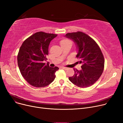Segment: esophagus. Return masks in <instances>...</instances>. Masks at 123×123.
Wrapping results in <instances>:
<instances>
[{"mask_svg":"<svg viewBox=\"0 0 123 123\" xmlns=\"http://www.w3.org/2000/svg\"><path fill=\"white\" fill-rule=\"evenodd\" d=\"M62 68L63 69H64V70H67V69H68V68H67V67H62Z\"/></svg>","mask_w":123,"mask_h":123,"instance_id":"34e87169","label":"esophagus"}]
</instances>
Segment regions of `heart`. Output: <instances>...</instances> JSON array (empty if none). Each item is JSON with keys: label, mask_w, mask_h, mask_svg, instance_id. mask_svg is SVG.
<instances>
[{"label": "heart", "mask_w": 123, "mask_h": 123, "mask_svg": "<svg viewBox=\"0 0 123 123\" xmlns=\"http://www.w3.org/2000/svg\"><path fill=\"white\" fill-rule=\"evenodd\" d=\"M61 45H65V44H72V42L71 41L68 40H66V39H64V40H62L61 41Z\"/></svg>", "instance_id": "1"}]
</instances>
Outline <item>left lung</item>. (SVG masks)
<instances>
[{
  "mask_svg": "<svg viewBox=\"0 0 123 123\" xmlns=\"http://www.w3.org/2000/svg\"><path fill=\"white\" fill-rule=\"evenodd\" d=\"M66 38L72 40L77 50V63L81 64V70L74 68V74L69 80L77 86L84 88L93 84L104 71L105 60L99 46L92 38L81 31L67 33Z\"/></svg>",
  "mask_w": 123,
  "mask_h": 123,
  "instance_id": "1",
  "label": "left lung"
}]
</instances>
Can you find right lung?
Returning a JSON list of instances; mask_svg holds the SVG:
<instances>
[{"label": "right lung", "instance_id": "right-lung-1", "mask_svg": "<svg viewBox=\"0 0 123 123\" xmlns=\"http://www.w3.org/2000/svg\"><path fill=\"white\" fill-rule=\"evenodd\" d=\"M56 34L39 31L26 39L21 46L18 55V64L23 77L31 85L43 87L52 83L59 68L50 67L45 61L48 55L50 42Z\"/></svg>", "mask_w": 123, "mask_h": 123}]
</instances>
